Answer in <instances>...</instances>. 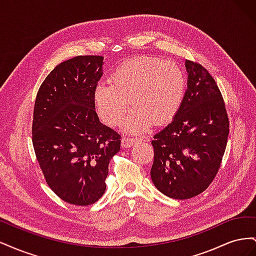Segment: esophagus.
Masks as SVG:
<instances>
[{"label": "esophagus", "instance_id": "esophagus-1", "mask_svg": "<svg viewBox=\"0 0 256 256\" xmlns=\"http://www.w3.org/2000/svg\"><path fill=\"white\" fill-rule=\"evenodd\" d=\"M136 143V138H122V146L124 148H128V147L134 146Z\"/></svg>", "mask_w": 256, "mask_h": 256}]
</instances>
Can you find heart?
<instances>
[{
  "label": "heart",
  "instance_id": "b5f03b06",
  "mask_svg": "<svg viewBox=\"0 0 256 256\" xmlns=\"http://www.w3.org/2000/svg\"><path fill=\"white\" fill-rule=\"evenodd\" d=\"M110 83H98L94 102L100 118L109 126L120 124L130 103L134 108L122 122L129 134H138L174 118L182 102L186 80L180 68L157 58L125 62L110 76Z\"/></svg>",
  "mask_w": 256,
  "mask_h": 256
}]
</instances>
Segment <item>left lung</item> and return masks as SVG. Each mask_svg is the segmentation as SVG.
Returning <instances> with one entry per match:
<instances>
[{
	"label": "left lung",
	"instance_id": "left-lung-1",
	"mask_svg": "<svg viewBox=\"0 0 256 256\" xmlns=\"http://www.w3.org/2000/svg\"><path fill=\"white\" fill-rule=\"evenodd\" d=\"M187 90L173 120L154 136L152 180L161 193L187 200L202 193L218 172L226 152L228 118L212 76L186 60Z\"/></svg>",
	"mask_w": 256,
	"mask_h": 256
}]
</instances>
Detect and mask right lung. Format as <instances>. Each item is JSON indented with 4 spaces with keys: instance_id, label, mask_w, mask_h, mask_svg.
I'll list each match as a JSON object with an SVG mask.
<instances>
[{
    "instance_id": "1",
    "label": "right lung",
    "mask_w": 256,
    "mask_h": 256,
    "mask_svg": "<svg viewBox=\"0 0 256 256\" xmlns=\"http://www.w3.org/2000/svg\"><path fill=\"white\" fill-rule=\"evenodd\" d=\"M104 58L76 56L58 64L37 92L33 146L46 180L65 202L88 206L106 191L120 136L100 122L92 94Z\"/></svg>"
}]
</instances>
